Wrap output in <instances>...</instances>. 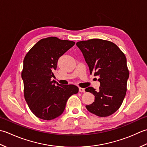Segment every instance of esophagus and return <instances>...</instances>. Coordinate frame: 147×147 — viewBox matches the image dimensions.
Instances as JSON below:
<instances>
[{"label":"esophagus","instance_id":"esophagus-1","mask_svg":"<svg viewBox=\"0 0 147 147\" xmlns=\"http://www.w3.org/2000/svg\"><path fill=\"white\" fill-rule=\"evenodd\" d=\"M79 92H85V91H86L85 89L82 88H79Z\"/></svg>","mask_w":147,"mask_h":147}]
</instances>
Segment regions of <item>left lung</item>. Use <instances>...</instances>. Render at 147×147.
I'll list each match as a JSON object with an SVG mask.
<instances>
[{"label": "left lung", "mask_w": 147, "mask_h": 147, "mask_svg": "<svg viewBox=\"0 0 147 147\" xmlns=\"http://www.w3.org/2000/svg\"><path fill=\"white\" fill-rule=\"evenodd\" d=\"M88 63L90 74L99 76L98 91L92 87L86 91L94 95V101L86 107L99 117H107L117 110L123 102L127 91L129 70L124 53L112 42L92 38L78 42Z\"/></svg>", "instance_id": "obj_1"}]
</instances>
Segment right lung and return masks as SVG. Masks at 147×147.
Masks as SVG:
<instances>
[{"mask_svg":"<svg viewBox=\"0 0 147 147\" xmlns=\"http://www.w3.org/2000/svg\"><path fill=\"white\" fill-rule=\"evenodd\" d=\"M74 44V41L55 37L42 38L24 58L22 72L24 96L37 117L47 121L58 117L63 112L68 99L79 92L76 86H61L51 79L59 57Z\"/></svg>","mask_w":147,"mask_h":147,"instance_id":"right-lung-1","label":"right lung"}]
</instances>
